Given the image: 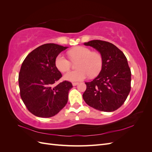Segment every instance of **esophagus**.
I'll use <instances>...</instances> for the list:
<instances>
[{
    "mask_svg": "<svg viewBox=\"0 0 152 152\" xmlns=\"http://www.w3.org/2000/svg\"><path fill=\"white\" fill-rule=\"evenodd\" d=\"M78 84H79V82H72V85L73 86H76Z\"/></svg>",
    "mask_w": 152,
    "mask_h": 152,
    "instance_id": "34e87169",
    "label": "esophagus"
}]
</instances>
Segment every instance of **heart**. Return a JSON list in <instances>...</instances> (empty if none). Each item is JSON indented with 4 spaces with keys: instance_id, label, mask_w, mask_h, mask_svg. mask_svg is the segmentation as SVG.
Here are the masks:
<instances>
[{
    "instance_id": "b5f03b06",
    "label": "heart",
    "mask_w": 152,
    "mask_h": 152,
    "mask_svg": "<svg viewBox=\"0 0 152 152\" xmlns=\"http://www.w3.org/2000/svg\"><path fill=\"white\" fill-rule=\"evenodd\" d=\"M72 61L76 62L77 70L69 72L64 75V79L76 82L85 79L89 75H98L102 68V57L99 53L92 52L89 48L78 46L68 51ZM55 65L61 72H68L71 67V62L63 54H58L55 59Z\"/></svg>"
}]
</instances>
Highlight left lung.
<instances>
[{
	"mask_svg": "<svg viewBox=\"0 0 152 152\" xmlns=\"http://www.w3.org/2000/svg\"><path fill=\"white\" fill-rule=\"evenodd\" d=\"M96 49L102 57V68L87 88L83 99L90 107L110 112L120 108L131 91V72L124 54L113 44L99 40L85 42Z\"/></svg>",
	"mask_w": 152,
	"mask_h": 152,
	"instance_id": "8db88e82",
	"label": "left lung"
}]
</instances>
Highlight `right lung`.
I'll use <instances>...</instances> for the list:
<instances>
[{"label":"right lung","instance_id":"obj_1","mask_svg":"<svg viewBox=\"0 0 152 152\" xmlns=\"http://www.w3.org/2000/svg\"><path fill=\"white\" fill-rule=\"evenodd\" d=\"M56 44H45L29 53L23 62L18 77L21 98L34 115L49 118L65 107L73 86L71 82H56L62 77L55 59L67 49Z\"/></svg>","mask_w":152,"mask_h":152}]
</instances>
